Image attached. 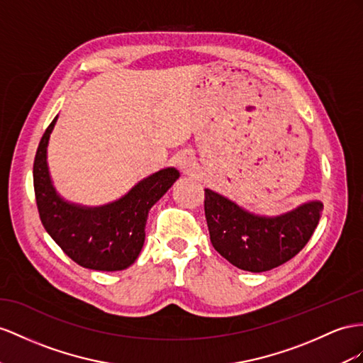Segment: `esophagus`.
<instances>
[{"mask_svg":"<svg viewBox=\"0 0 363 363\" xmlns=\"http://www.w3.org/2000/svg\"><path fill=\"white\" fill-rule=\"evenodd\" d=\"M193 165H194V161L190 155H181L178 157V167L182 172H191Z\"/></svg>","mask_w":363,"mask_h":363,"instance_id":"esophagus-1","label":"esophagus"}]
</instances>
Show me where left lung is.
<instances>
[{
    "label": "left lung",
    "instance_id": "obj_1",
    "mask_svg": "<svg viewBox=\"0 0 363 363\" xmlns=\"http://www.w3.org/2000/svg\"><path fill=\"white\" fill-rule=\"evenodd\" d=\"M203 208L216 252L240 270L262 273L290 261L306 245L323 203L308 201L282 215L264 216L206 189Z\"/></svg>",
    "mask_w": 363,
    "mask_h": 363
}]
</instances>
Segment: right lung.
Wrapping results in <instances>:
<instances>
[{
    "mask_svg": "<svg viewBox=\"0 0 363 363\" xmlns=\"http://www.w3.org/2000/svg\"><path fill=\"white\" fill-rule=\"evenodd\" d=\"M57 119L44 132L33 162V187L43 225L78 265L98 272L125 270L144 247L148 211L179 178V172L167 167L104 206L69 202L55 189L48 165V145Z\"/></svg>",
    "mask_w": 363,
    "mask_h": 363,
    "instance_id": "obj_1",
    "label": "right lung"
}]
</instances>
